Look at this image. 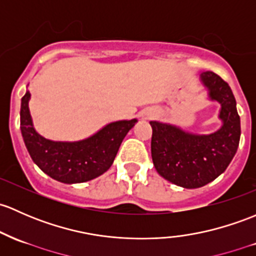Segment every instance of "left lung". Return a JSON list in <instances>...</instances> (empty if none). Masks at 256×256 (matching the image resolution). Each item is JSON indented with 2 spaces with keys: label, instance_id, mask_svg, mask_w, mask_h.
I'll use <instances>...</instances> for the list:
<instances>
[{
  "label": "left lung",
  "instance_id": "left-lung-1",
  "mask_svg": "<svg viewBox=\"0 0 256 256\" xmlns=\"http://www.w3.org/2000/svg\"><path fill=\"white\" fill-rule=\"evenodd\" d=\"M210 98L220 103L222 128L211 135H194L176 126L150 121V153L164 179L186 189L204 186L230 166L239 146L240 119L236 98L224 80L214 72L201 74Z\"/></svg>",
  "mask_w": 256,
  "mask_h": 256
}]
</instances>
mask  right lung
I'll list each match as a JSON object with an SVG mask.
<instances>
[{"instance_id":"1","label":"right lung","mask_w":256,"mask_h":256,"mask_svg":"<svg viewBox=\"0 0 256 256\" xmlns=\"http://www.w3.org/2000/svg\"><path fill=\"white\" fill-rule=\"evenodd\" d=\"M30 93L22 98L20 130L33 162L44 173L64 182L74 184L92 180L112 166L126 134L136 119L112 122L90 138L78 142H55L44 138L34 130L29 114Z\"/></svg>"}]
</instances>
